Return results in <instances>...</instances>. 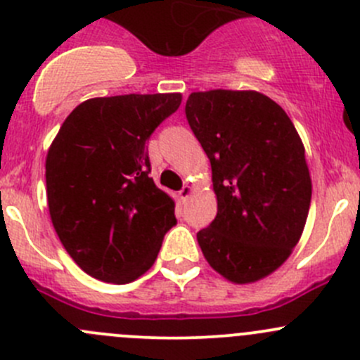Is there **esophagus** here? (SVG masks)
Masks as SVG:
<instances>
[{
    "mask_svg": "<svg viewBox=\"0 0 360 360\" xmlns=\"http://www.w3.org/2000/svg\"><path fill=\"white\" fill-rule=\"evenodd\" d=\"M191 193H193V188H191L190 184H184V186H183V190L179 191V197H181V200H183V202H186L188 198L191 197Z\"/></svg>",
    "mask_w": 360,
    "mask_h": 360,
    "instance_id": "1",
    "label": "esophagus"
}]
</instances>
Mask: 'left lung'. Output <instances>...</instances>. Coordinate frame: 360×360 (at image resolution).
Wrapping results in <instances>:
<instances>
[{"mask_svg":"<svg viewBox=\"0 0 360 360\" xmlns=\"http://www.w3.org/2000/svg\"><path fill=\"white\" fill-rule=\"evenodd\" d=\"M186 118L210 160L217 198L198 245L226 281H261L291 256L307 223L311 179L300 134L256 90L193 92Z\"/></svg>","mask_w":360,"mask_h":360,"instance_id":"obj_1","label":"left lung"}]
</instances>
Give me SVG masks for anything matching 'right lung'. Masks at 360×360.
<instances>
[{"mask_svg": "<svg viewBox=\"0 0 360 360\" xmlns=\"http://www.w3.org/2000/svg\"><path fill=\"white\" fill-rule=\"evenodd\" d=\"M181 94L94 97L71 111L46 155L50 219L90 277L127 284L153 266L176 202L150 177L148 139Z\"/></svg>", "mask_w": 360, "mask_h": 360, "instance_id": "1", "label": "right lung"}]
</instances>
